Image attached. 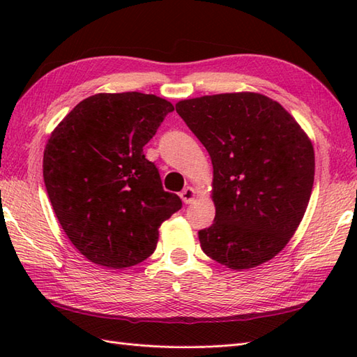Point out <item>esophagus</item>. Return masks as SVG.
Masks as SVG:
<instances>
[{
	"instance_id": "esophagus-1",
	"label": "esophagus",
	"mask_w": 357,
	"mask_h": 357,
	"mask_svg": "<svg viewBox=\"0 0 357 357\" xmlns=\"http://www.w3.org/2000/svg\"><path fill=\"white\" fill-rule=\"evenodd\" d=\"M181 199L184 201V204H192L193 202V199H195V196H196V192L193 190L192 187H185L183 192H181Z\"/></svg>"
}]
</instances>
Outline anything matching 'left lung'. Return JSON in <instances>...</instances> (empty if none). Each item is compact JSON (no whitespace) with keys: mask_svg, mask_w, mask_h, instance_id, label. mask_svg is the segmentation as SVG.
<instances>
[{"mask_svg":"<svg viewBox=\"0 0 357 357\" xmlns=\"http://www.w3.org/2000/svg\"><path fill=\"white\" fill-rule=\"evenodd\" d=\"M213 164L215 221L198 231L202 252L231 270L282 250L304 218L314 151L279 102L259 93H221L176 104Z\"/></svg>","mask_w":357,"mask_h":357,"instance_id":"obj_1","label":"left lung"}]
</instances>
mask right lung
Listing matches in <instances>:
<instances>
[{
	"mask_svg": "<svg viewBox=\"0 0 357 357\" xmlns=\"http://www.w3.org/2000/svg\"><path fill=\"white\" fill-rule=\"evenodd\" d=\"M173 110L155 95L98 93L52 132L44 184L67 238L89 261L107 268L146 261L159 227L183 207L142 151Z\"/></svg>",
	"mask_w": 357,
	"mask_h": 357,
	"instance_id": "1",
	"label": "right lung"
}]
</instances>
